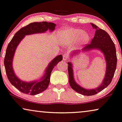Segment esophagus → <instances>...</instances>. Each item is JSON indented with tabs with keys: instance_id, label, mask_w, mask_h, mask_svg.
Listing matches in <instances>:
<instances>
[{
	"instance_id": "esophagus-1",
	"label": "esophagus",
	"mask_w": 122,
	"mask_h": 122,
	"mask_svg": "<svg viewBox=\"0 0 122 122\" xmlns=\"http://www.w3.org/2000/svg\"><path fill=\"white\" fill-rule=\"evenodd\" d=\"M68 58H69V56H67V54H65L64 55V56H63V60L65 61H66L67 60H68Z\"/></svg>"
}]
</instances>
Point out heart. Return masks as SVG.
<instances>
[{"label": "heart", "instance_id": "obj_1", "mask_svg": "<svg viewBox=\"0 0 122 122\" xmlns=\"http://www.w3.org/2000/svg\"><path fill=\"white\" fill-rule=\"evenodd\" d=\"M61 42L65 46L76 41L79 45H83L88 42L90 39L89 34L83 32L79 29H67L60 33Z\"/></svg>", "mask_w": 122, "mask_h": 122}]
</instances>
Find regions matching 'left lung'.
<instances>
[{
  "mask_svg": "<svg viewBox=\"0 0 122 122\" xmlns=\"http://www.w3.org/2000/svg\"><path fill=\"white\" fill-rule=\"evenodd\" d=\"M91 25L95 29V36L92 40L91 44H88L81 50L74 51L71 52L70 58L76 56L81 52H86L92 50H97L102 52L106 61V72L104 78L98 87L92 89H87L82 87L76 82L74 76L72 62H69L68 72L69 84L75 91L84 96L96 95L105 88L110 84L117 67V58L115 44L110 36L105 31L100 29L95 24L91 23Z\"/></svg>",
  "mask_w": 122,
  "mask_h": 122,
  "instance_id": "left-lung-1",
  "label": "left lung"
}]
</instances>
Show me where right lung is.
I'll use <instances>...</instances> for the list:
<instances>
[{
  "label": "right lung",
  "instance_id": "1",
  "mask_svg": "<svg viewBox=\"0 0 122 122\" xmlns=\"http://www.w3.org/2000/svg\"><path fill=\"white\" fill-rule=\"evenodd\" d=\"M56 26V25L54 23L46 21L31 23L18 30L8 45L4 61L5 72L10 83L20 92L35 95L44 91L50 84L52 70L60 61H62V56L58 55L49 63L45 69L44 73L39 79L30 81H24L17 76L13 68V60L17 48L26 35L44 33L47 30L52 32L55 30Z\"/></svg>",
  "mask_w": 122,
  "mask_h": 122
}]
</instances>
